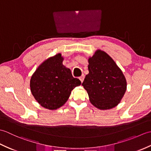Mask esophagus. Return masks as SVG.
<instances>
[{"mask_svg": "<svg viewBox=\"0 0 151 151\" xmlns=\"http://www.w3.org/2000/svg\"><path fill=\"white\" fill-rule=\"evenodd\" d=\"M84 77H85L84 75H82L81 76H80V77H79L80 81H81V82H82L83 81H84Z\"/></svg>", "mask_w": 151, "mask_h": 151, "instance_id": "34e87169", "label": "esophagus"}]
</instances>
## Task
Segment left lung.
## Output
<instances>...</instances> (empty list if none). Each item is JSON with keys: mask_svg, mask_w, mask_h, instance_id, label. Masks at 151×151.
I'll return each mask as SVG.
<instances>
[{"mask_svg": "<svg viewBox=\"0 0 151 151\" xmlns=\"http://www.w3.org/2000/svg\"><path fill=\"white\" fill-rule=\"evenodd\" d=\"M89 73L82 85L91 103L100 110H109L120 103L127 90V81L114 60L101 50L88 59Z\"/></svg>", "mask_w": 151, "mask_h": 151, "instance_id": "1", "label": "left lung"}]
</instances>
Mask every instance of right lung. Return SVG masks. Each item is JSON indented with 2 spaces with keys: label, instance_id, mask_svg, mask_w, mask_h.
<instances>
[{
  "label": "right lung",
  "instance_id": "obj_1",
  "mask_svg": "<svg viewBox=\"0 0 151 151\" xmlns=\"http://www.w3.org/2000/svg\"><path fill=\"white\" fill-rule=\"evenodd\" d=\"M64 58L58 53L40 64L31 76L32 94L41 106L56 110L65 103L70 93L81 84L74 78L70 69L63 65Z\"/></svg>",
  "mask_w": 151,
  "mask_h": 151
}]
</instances>
